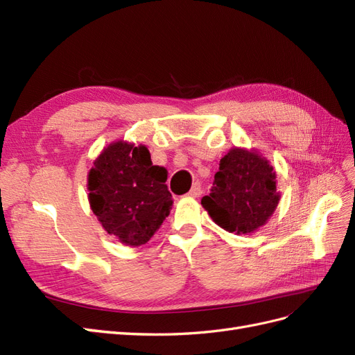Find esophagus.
Wrapping results in <instances>:
<instances>
[{"mask_svg":"<svg viewBox=\"0 0 355 355\" xmlns=\"http://www.w3.org/2000/svg\"><path fill=\"white\" fill-rule=\"evenodd\" d=\"M201 192H202V189H201V185L198 184V182H196V184L192 185L191 191L188 192V196H191V197H200V196H201Z\"/></svg>","mask_w":355,"mask_h":355,"instance_id":"34e87169","label":"esophagus"}]
</instances>
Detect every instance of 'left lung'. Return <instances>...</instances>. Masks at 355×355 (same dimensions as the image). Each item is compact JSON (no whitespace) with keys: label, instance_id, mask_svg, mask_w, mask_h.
I'll list each match as a JSON object with an SVG mask.
<instances>
[{"label":"left lung","instance_id":"left-lung-1","mask_svg":"<svg viewBox=\"0 0 355 355\" xmlns=\"http://www.w3.org/2000/svg\"><path fill=\"white\" fill-rule=\"evenodd\" d=\"M275 171L259 153L232 148L220 159L210 194L201 204L220 228L250 234L272 216L280 192Z\"/></svg>","mask_w":355,"mask_h":355}]
</instances>
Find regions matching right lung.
Instances as JSON below:
<instances>
[{
	"mask_svg": "<svg viewBox=\"0 0 355 355\" xmlns=\"http://www.w3.org/2000/svg\"><path fill=\"white\" fill-rule=\"evenodd\" d=\"M166 180L167 170L153 164L145 145L114 142L89 171L90 207L118 241L142 245L159 230L173 206Z\"/></svg>",
	"mask_w": 355,
	"mask_h": 355,
	"instance_id": "obj_1",
	"label": "right lung"
}]
</instances>
